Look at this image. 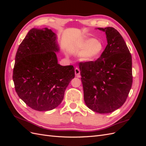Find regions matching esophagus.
Returning <instances> with one entry per match:
<instances>
[{
  "instance_id": "34e87169",
  "label": "esophagus",
  "mask_w": 146,
  "mask_h": 146,
  "mask_svg": "<svg viewBox=\"0 0 146 146\" xmlns=\"http://www.w3.org/2000/svg\"><path fill=\"white\" fill-rule=\"evenodd\" d=\"M75 74H76V76L77 77H80V70L78 68H76L75 69Z\"/></svg>"
}]
</instances>
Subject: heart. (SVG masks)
<instances>
[{
  "mask_svg": "<svg viewBox=\"0 0 146 146\" xmlns=\"http://www.w3.org/2000/svg\"><path fill=\"white\" fill-rule=\"evenodd\" d=\"M76 49L80 51L79 59L84 63H90L99 58L104 51L102 42L98 39L88 38L80 41L76 45Z\"/></svg>",
  "mask_w": 146,
  "mask_h": 146,
  "instance_id": "heart-1",
  "label": "heart"
}]
</instances>
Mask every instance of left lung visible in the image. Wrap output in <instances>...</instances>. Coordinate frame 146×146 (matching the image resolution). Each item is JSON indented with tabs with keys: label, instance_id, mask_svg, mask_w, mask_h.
<instances>
[{
	"label": "left lung",
	"instance_id": "1",
	"mask_svg": "<svg viewBox=\"0 0 146 146\" xmlns=\"http://www.w3.org/2000/svg\"><path fill=\"white\" fill-rule=\"evenodd\" d=\"M98 29L105 32L107 45L99 58L80 63L79 68L87 107L96 113H110L122 107L131 90L132 59L117 30Z\"/></svg>",
	"mask_w": 146,
	"mask_h": 146
}]
</instances>
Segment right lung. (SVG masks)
Here are the masks:
<instances>
[{
    "label": "right lung",
    "instance_id": "obj_1",
    "mask_svg": "<svg viewBox=\"0 0 146 146\" xmlns=\"http://www.w3.org/2000/svg\"><path fill=\"white\" fill-rule=\"evenodd\" d=\"M60 47L51 29H31L17 49L13 79L19 98L39 111H50L61 103L75 77L74 66H61Z\"/></svg>",
    "mask_w": 146,
    "mask_h": 146
}]
</instances>
